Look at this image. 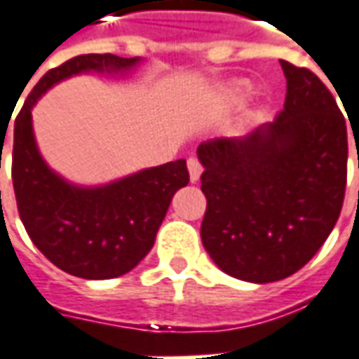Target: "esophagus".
<instances>
[{"mask_svg": "<svg viewBox=\"0 0 359 359\" xmlns=\"http://www.w3.org/2000/svg\"><path fill=\"white\" fill-rule=\"evenodd\" d=\"M188 165V172H190V180L192 182H198L200 180V175H202V165H200V161L196 159V157H190L187 161Z\"/></svg>", "mask_w": 359, "mask_h": 359, "instance_id": "esophagus-1", "label": "esophagus"}]
</instances>
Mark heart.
Returning <instances> with one entry per match:
<instances>
[{
    "label": "heart",
    "instance_id": "obj_1",
    "mask_svg": "<svg viewBox=\"0 0 359 359\" xmlns=\"http://www.w3.org/2000/svg\"><path fill=\"white\" fill-rule=\"evenodd\" d=\"M250 94V84L248 82H238V84H234L233 88V95L236 100H244L246 95Z\"/></svg>",
    "mask_w": 359,
    "mask_h": 359
}]
</instances>
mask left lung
Masks as SVG:
<instances>
[{"mask_svg": "<svg viewBox=\"0 0 359 359\" xmlns=\"http://www.w3.org/2000/svg\"><path fill=\"white\" fill-rule=\"evenodd\" d=\"M280 67L286 97L273 123L198 148L203 248L219 269L248 283H275L308 264L334 229L346 190L339 105L311 71Z\"/></svg>", "mask_w": 359, "mask_h": 359, "instance_id": "1", "label": "left lung"}]
</instances>
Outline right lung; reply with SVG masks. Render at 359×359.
I'll list each match as a JSON object with an SVG mask.
<instances>
[{
  "label": "right lung",
  "instance_id": "1",
  "mask_svg": "<svg viewBox=\"0 0 359 359\" xmlns=\"http://www.w3.org/2000/svg\"><path fill=\"white\" fill-rule=\"evenodd\" d=\"M140 63V57L111 53L76 55L43 74L15 118L11 175L20 221L36 248L74 277L115 278L140 264L156 242L172 196L190 180L187 159L100 187L74 184L40 154L32 107L48 90L74 74H126Z\"/></svg>",
  "mask_w": 359,
  "mask_h": 359
}]
</instances>
